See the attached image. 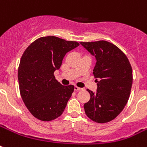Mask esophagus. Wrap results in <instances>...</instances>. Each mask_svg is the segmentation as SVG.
Listing matches in <instances>:
<instances>
[{
    "label": "esophagus",
    "mask_w": 147,
    "mask_h": 147,
    "mask_svg": "<svg viewBox=\"0 0 147 147\" xmlns=\"http://www.w3.org/2000/svg\"><path fill=\"white\" fill-rule=\"evenodd\" d=\"M74 89H75V91H76V92H79V91H82V88L77 87V86H75Z\"/></svg>",
    "instance_id": "obj_1"
}]
</instances>
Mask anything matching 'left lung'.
Listing matches in <instances>:
<instances>
[{
    "instance_id": "left-lung-1",
    "label": "left lung",
    "mask_w": 147,
    "mask_h": 147,
    "mask_svg": "<svg viewBox=\"0 0 147 147\" xmlns=\"http://www.w3.org/2000/svg\"><path fill=\"white\" fill-rule=\"evenodd\" d=\"M96 59L93 74L97 92L88 89L90 100L84 105L86 115L97 123L114 120L127 103L133 83L132 68L124 53L105 40L81 42Z\"/></svg>"
}]
</instances>
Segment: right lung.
Listing matches in <instances>:
<instances>
[{
  "label": "right lung",
  "mask_w": 147,
  "mask_h": 147,
  "mask_svg": "<svg viewBox=\"0 0 147 147\" xmlns=\"http://www.w3.org/2000/svg\"><path fill=\"white\" fill-rule=\"evenodd\" d=\"M79 46L49 36L36 40L24 51L18 68L23 101L36 118L50 121L62 115L74 92V85H62L54 76L68 52Z\"/></svg>",
  "instance_id": "obj_1"
}]
</instances>
